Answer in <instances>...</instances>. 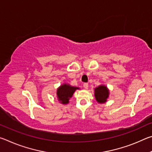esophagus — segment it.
Segmentation results:
<instances>
[{
    "label": "esophagus",
    "mask_w": 152,
    "mask_h": 152,
    "mask_svg": "<svg viewBox=\"0 0 152 152\" xmlns=\"http://www.w3.org/2000/svg\"><path fill=\"white\" fill-rule=\"evenodd\" d=\"M84 88L85 89L88 88V83H84Z\"/></svg>",
    "instance_id": "1"
}]
</instances>
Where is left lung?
I'll return each instance as SVG.
<instances>
[{
    "label": "left lung",
    "mask_w": 152,
    "mask_h": 152,
    "mask_svg": "<svg viewBox=\"0 0 152 152\" xmlns=\"http://www.w3.org/2000/svg\"><path fill=\"white\" fill-rule=\"evenodd\" d=\"M94 97L98 103L103 104L109 97V90L105 85H99L94 88Z\"/></svg>",
    "instance_id": "1"
}]
</instances>
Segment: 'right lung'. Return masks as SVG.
Wrapping results in <instances>:
<instances>
[{"mask_svg":"<svg viewBox=\"0 0 152 152\" xmlns=\"http://www.w3.org/2000/svg\"><path fill=\"white\" fill-rule=\"evenodd\" d=\"M78 89H80L79 87L72 86L66 83L62 84L58 87L56 92L58 101L62 104H68L69 101L72 97L74 92Z\"/></svg>","mask_w":152,"mask_h":152,"instance_id":"right-lung-1","label":"right lung"}]
</instances>
